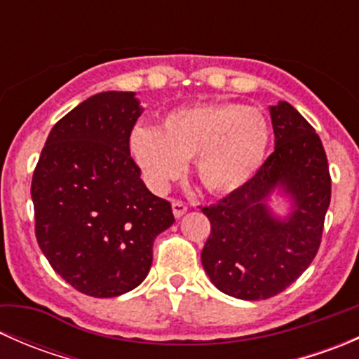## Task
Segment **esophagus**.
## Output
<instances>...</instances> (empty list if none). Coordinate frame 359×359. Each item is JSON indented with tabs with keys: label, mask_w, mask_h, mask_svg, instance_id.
I'll return each instance as SVG.
<instances>
[{
	"label": "esophagus",
	"mask_w": 359,
	"mask_h": 359,
	"mask_svg": "<svg viewBox=\"0 0 359 359\" xmlns=\"http://www.w3.org/2000/svg\"><path fill=\"white\" fill-rule=\"evenodd\" d=\"M172 212H173V215H175V219H180V217L187 212V205L179 200H173L172 201Z\"/></svg>",
	"instance_id": "1"
}]
</instances>
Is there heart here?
Masks as SVG:
<instances>
[{
  "mask_svg": "<svg viewBox=\"0 0 359 359\" xmlns=\"http://www.w3.org/2000/svg\"><path fill=\"white\" fill-rule=\"evenodd\" d=\"M269 121L255 107L206 102L175 107L158 128L139 125L128 151L151 189L163 193L193 159L194 177L206 191L227 194L247 186L266 161Z\"/></svg>",
  "mask_w": 359,
  "mask_h": 359,
  "instance_id": "1",
  "label": "heart"
}]
</instances>
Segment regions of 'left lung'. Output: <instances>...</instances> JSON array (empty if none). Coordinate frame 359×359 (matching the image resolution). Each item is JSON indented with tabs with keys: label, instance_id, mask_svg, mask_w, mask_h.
Listing matches in <instances>:
<instances>
[{
	"label": "left lung",
	"instance_id": "obj_1",
	"mask_svg": "<svg viewBox=\"0 0 359 359\" xmlns=\"http://www.w3.org/2000/svg\"><path fill=\"white\" fill-rule=\"evenodd\" d=\"M274 153L241 189L205 206L210 236L201 264L220 292L241 300L278 295L309 267L323 234L332 180L320 137L288 102L269 107ZM273 194L289 212L270 210Z\"/></svg>",
	"mask_w": 359,
	"mask_h": 359
}]
</instances>
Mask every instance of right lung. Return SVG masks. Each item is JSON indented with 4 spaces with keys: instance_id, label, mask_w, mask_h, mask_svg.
I'll return each mask as SVG.
<instances>
[{
    "instance_id": "obj_1",
    "label": "right lung",
    "mask_w": 359,
    "mask_h": 359,
    "mask_svg": "<svg viewBox=\"0 0 359 359\" xmlns=\"http://www.w3.org/2000/svg\"><path fill=\"white\" fill-rule=\"evenodd\" d=\"M142 114L133 92H102L53 125L31 184L36 240L59 276L90 297H118L146 280L153 245L173 219L130 156Z\"/></svg>"
}]
</instances>
